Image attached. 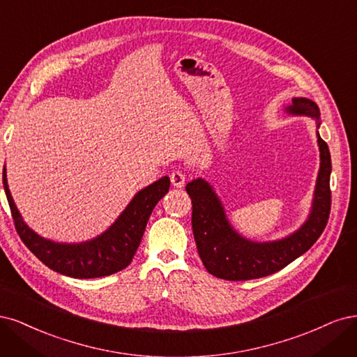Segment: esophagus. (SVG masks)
Wrapping results in <instances>:
<instances>
[{
	"label": "esophagus",
	"mask_w": 357,
	"mask_h": 357,
	"mask_svg": "<svg viewBox=\"0 0 357 357\" xmlns=\"http://www.w3.org/2000/svg\"><path fill=\"white\" fill-rule=\"evenodd\" d=\"M185 179H187V175L183 174L182 170H174V172H172L170 182H172V185H174V187H176V188L183 187V183H185Z\"/></svg>",
	"instance_id": "obj_1"
}]
</instances>
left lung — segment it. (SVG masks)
<instances>
[{
  "label": "left lung",
  "mask_w": 357,
  "mask_h": 357,
  "mask_svg": "<svg viewBox=\"0 0 357 357\" xmlns=\"http://www.w3.org/2000/svg\"><path fill=\"white\" fill-rule=\"evenodd\" d=\"M319 120L314 102L295 98L286 108ZM320 170L316 183L313 211L308 221L292 236L271 243H254L240 237L229 227L222 206L208 182L195 179L185 187L192 203V233L203 266L218 279L243 282L266 278L301 257L324 233L331 213V154L328 144L317 136Z\"/></svg>",
  "instance_id": "left-lung-1"
}]
</instances>
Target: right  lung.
Here are the masks:
<instances>
[{"instance_id":"obj_1","label":"right lung","mask_w":357,"mask_h":357,"mask_svg":"<svg viewBox=\"0 0 357 357\" xmlns=\"http://www.w3.org/2000/svg\"><path fill=\"white\" fill-rule=\"evenodd\" d=\"M3 183L15 228L25 246L50 270L75 279H95L124 270L132 262L139 248L146 222L158 200L169 191L170 179H158L135 195L108 231L98 238L79 245H62L36 234L22 221L8 191L6 167Z\"/></svg>"}]
</instances>
